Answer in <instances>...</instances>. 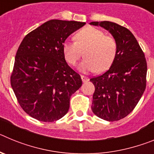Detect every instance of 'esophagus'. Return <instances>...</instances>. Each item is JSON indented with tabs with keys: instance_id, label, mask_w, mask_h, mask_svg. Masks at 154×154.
<instances>
[{
	"instance_id": "esophagus-1",
	"label": "esophagus",
	"mask_w": 154,
	"mask_h": 154,
	"mask_svg": "<svg viewBox=\"0 0 154 154\" xmlns=\"http://www.w3.org/2000/svg\"><path fill=\"white\" fill-rule=\"evenodd\" d=\"M81 78H82V82H85L89 81V78H87V77H85V76H84V75H82Z\"/></svg>"
}]
</instances>
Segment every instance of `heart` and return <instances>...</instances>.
I'll use <instances>...</instances> for the list:
<instances>
[{"label":"heart","instance_id":"obj_1","mask_svg":"<svg viewBox=\"0 0 154 154\" xmlns=\"http://www.w3.org/2000/svg\"><path fill=\"white\" fill-rule=\"evenodd\" d=\"M76 42L66 41L63 44V53L69 64L75 65L85 51V59L79 69L83 72H103L112 65L116 54L115 38L106 35L104 31L94 27L82 29L75 35Z\"/></svg>","mask_w":154,"mask_h":154}]
</instances>
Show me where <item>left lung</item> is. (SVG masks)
Instances as JSON below:
<instances>
[{"label": "left lung", "mask_w": 154, "mask_h": 154, "mask_svg": "<svg viewBox=\"0 0 154 154\" xmlns=\"http://www.w3.org/2000/svg\"><path fill=\"white\" fill-rule=\"evenodd\" d=\"M90 24L107 30L117 45L115 58L108 71L90 79L95 85L92 110L104 120H119L133 111L146 89L145 55L127 28L106 21H93Z\"/></svg>", "instance_id": "1"}]
</instances>
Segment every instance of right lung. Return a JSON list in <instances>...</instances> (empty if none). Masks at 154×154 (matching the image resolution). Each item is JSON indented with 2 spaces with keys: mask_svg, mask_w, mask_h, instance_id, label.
I'll return each mask as SVG.
<instances>
[{
  "mask_svg": "<svg viewBox=\"0 0 154 154\" xmlns=\"http://www.w3.org/2000/svg\"><path fill=\"white\" fill-rule=\"evenodd\" d=\"M85 24L50 20L24 37L16 53L11 84L27 114L42 122H54L67 113L70 97L82 79L65 59L63 44Z\"/></svg>",
  "mask_w": 154,
  "mask_h": 154,
  "instance_id": "obj_1",
  "label": "right lung"
}]
</instances>
